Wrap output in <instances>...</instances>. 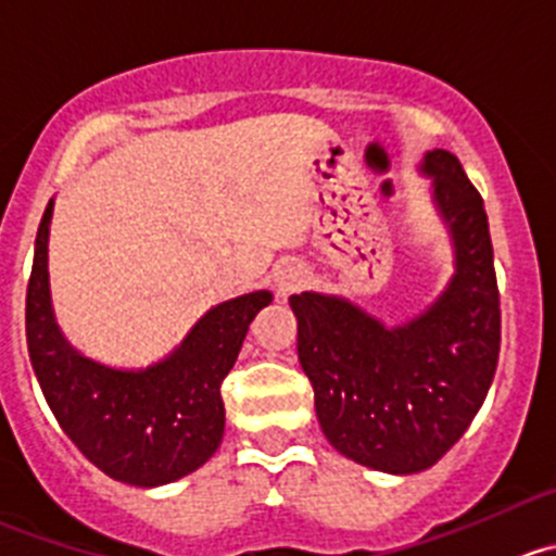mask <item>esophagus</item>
Here are the masks:
<instances>
[{
  "label": "esophagus",
  "mask_w": 556,
  "mask_h": 556,
  "mask_svg": "<svg viewBox=\"0 0 556 556\" xmlns=\"http://www.w3.org/2000/svg\"><path fill=\"white\" fill-rule=\"evenodd\" d=\"M306 279H309L306 268L301 266V263H290V266H285L282 271L277 274V293L279 295L299 293V290L306 285Z\"/></svg>",
  "instance_id": "esophagus-1"
}]
</instances>
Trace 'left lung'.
<instances>
[{
	"instance_id": "left-lung-1",
	"label": "left lung",
	"mask_w": 556,
	"mask_h": 556,
	"mask_svg": "<svg viewBox=\"0 0 556 556\" xmlns=\"http://www.w3.org/2000/svg\"><path fill=\"white\" fill-rule=\"evenodd\" d=\"M421 174L434 181L456 266L432 306L388 328L339 295H290L323 434L348 459L393 476L448 454L481 409L500 358V290L481 192L445 149L427 152Z\"/></svg>"
}]
</instances>
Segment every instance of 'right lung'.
<instances>
[{"label":"right lung","instance_id":"add662e5","mask_svg":"<svg viewBox=\"0 0 556 556\" xmlns=\"http://www.w3.org/2000/svg\"><path fill=\"white\" fill-rule=\"evenodd\" d=\"M48 201L26 288V348L62 432L113 481L163 486L206 465L223 443L219 386L233 369L268 290L208 309L185 342L147 369H113L80 355L59 331L48 290Z\"/></svg>","mask_w":556,"mask_h":556}]
</instances>
